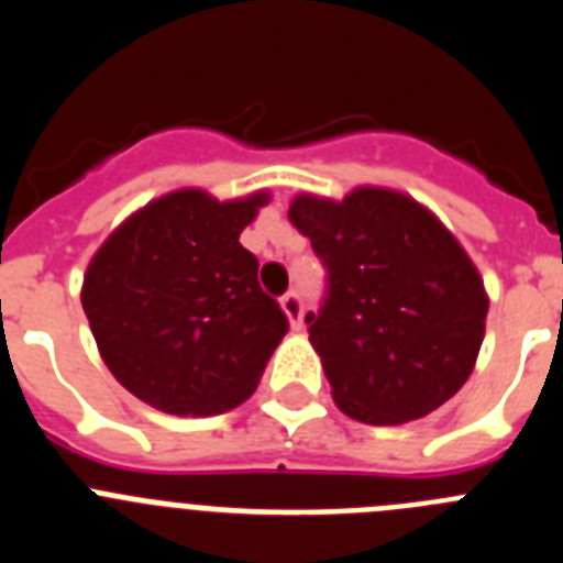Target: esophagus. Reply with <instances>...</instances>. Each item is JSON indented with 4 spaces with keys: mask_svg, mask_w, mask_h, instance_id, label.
<instances>
[{
    "mask_svg": "<svg viewBox=\"0 0 563 563\" xmlns=\"http://www.w3.org/2000/svg\"><path fill=\"white\" fill-rule=\"evenodd\" d=\"M282 310H285V316L290 318V327H292V330H301V316H305V301H301V296H298V292H287V296H282Z\"/></svg>",
    "mask_w": 563,
    "mask_h": 563,
    "instance_id": "obj_1",
    "label": "esophagus"
}]
</instances>
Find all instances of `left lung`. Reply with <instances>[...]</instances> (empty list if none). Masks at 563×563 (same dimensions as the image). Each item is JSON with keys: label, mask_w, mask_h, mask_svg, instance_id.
Returning a JSON list of instances; mask_svg holds the SVG:
<instances>
[{"label": "left lung", "mask_w": 563, "mask_h": 563, "mask_svg": "<svg viewBox=\"0 0 563 563\" xmlns=\"http://www.w3.org/2000/svg\"><path fill=\"white\" fill-rule=\"evenodd\" d=\"M290 222L327 271L307 332L338 409L397 426L440 409L474 372L487 296L434 213L386 188L343 202L296 197Z\"/></svg>", "instance_id": "1"}]
</instances>
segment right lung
<instances>
[{"instance_id":"add662e5","label":"right lung","mask_w":563,"mask_h":563,"mask_svg":"<svg viewBox=\"0 0 563 563\" xmlns=\"http://www.w3.org/2000/svg\"><path fill=\"white\" fill-rule=\"evenodd\" d=\"M265 202L174 191L129 217L89 262L81 305L103 363L154 409H233L290 330L258 287V258L239 245Z\"/></svg>"}]
</instances>
